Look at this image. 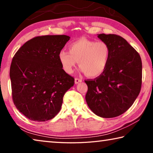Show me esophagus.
<instances>
[{
	"label": "esophagus",
	"instance_id": "1",
	"mask_svg": "<svg viewBox=\"0 0 153 153\" xmlns=\"http://www.w3.org/2000/svg\"><path fill=\"white\" fill-rule=\"evenodd\" d=\"M82 82V79H79V78H75V84H78V83H79V82Z\"/></svg>",
	"mask_w": 153,
	"mask_h": 153
}]
</instances>
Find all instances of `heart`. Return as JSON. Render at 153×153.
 <instances>
[{"label":"heart","instance_id":"obj_1","mask_svg":"<svg viewBox=\"0 0 153 153\" xmlns=\"http://www.w3.org/2000/svg\"><path fill=\"white\" fill-rule=\"evenodd\" d=\"M110 48L107 43L82 38L72 42L69 51L61 50L58 57L63 70L71 74L78 62L80 70L90 77L104 73L110 59Z\"/></svg>","mask_w":153,"mask_h":153}]
</instances>
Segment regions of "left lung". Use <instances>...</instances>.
<instances>
[{
  "instance_id": "8db88e82",
  "label": "left lung",
  "mask_w": 153,
  "mask_h": 153,
  "mask_svg": "<svg viewBox=\"0 0 153 153\" xmlns=\"http://www.w3.org/2000/svg\"><path fill=\"white\" fill-rule=\"evenodd\" d=\"M98 38L109 46L110 59L101 76L85 81L86 100L97 115L115 117L133 105L140 92L142 61L138 52L121 36L100 33Z\"/></svg>"
}]
</instances>
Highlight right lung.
<instances>
[{
  "label": "right lung",
  "mask_w": 153,
  "mask_h": 153,
  "mask_svg": "<svg viewBox=\"0 0 153 153\" xmlns=\"http://www.w3.org/2000/svg\"><path fill=\"white\" fill-rule=\"evenodd\" d=\"M70 39L66 35L37 36L15 53L10 67L15 107L32 121L50 120L60 111L74 78L63 69L58 55Z\"/></svg>",
  "instance_id": "obj_1"
}]
</instances>
